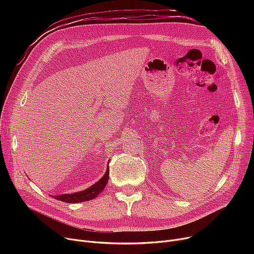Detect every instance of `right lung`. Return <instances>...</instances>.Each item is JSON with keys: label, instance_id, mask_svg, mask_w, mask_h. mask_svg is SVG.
<instances>
[{"label": "right lung", "instance_id": "obj_1", "mask_svg": "<svg viewBox=\"0 0 254 254\" xmlns=\"http://www.w3.org/2000/svg\"><path fill=\"white\" fill-rule=\"evenodd\" d=\"M108 179H109V167L107 168L105 175L97 183L91 185L89 189L83 191L75 192V193L57 195L55 197L59 199V201H62L64 203H80V202L89 201V199L97 197L103 191L107 182H108Z\"/></svg>", "mask_w": 254, "mask_h": 254}]
</instances>
